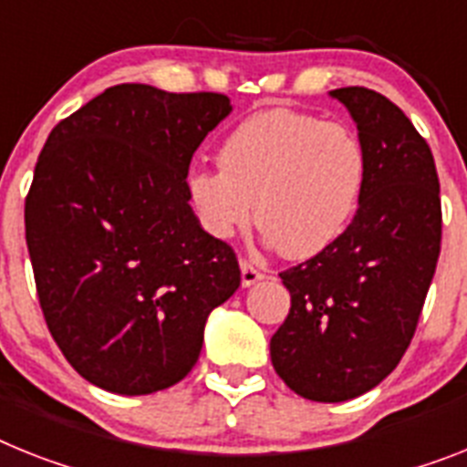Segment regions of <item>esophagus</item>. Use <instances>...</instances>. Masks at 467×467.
Segmentation results:
<instances>
[{
    "label": "esophagus",
    "mask_w": 467,
    "mask_h": 467,
    "mask_svg": "<svg viewBox=\"0 0 467 467\" xmlns=\"http://www.w3.org/2000/svg\"><path fill=\"white\" fill-rule=\"evenodd\" d=\"M240 270H242V287H252L256 285L258 280H264V273L252 264V261H240Z\"/></svg>",
    "instance_id": "esophagus-1"
}]
</instances>
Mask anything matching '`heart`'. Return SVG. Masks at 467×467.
I'll use <instances>...</instances> for the list:
<instances>
[{"label":"heart","mask_w":467,"mask_h":467,"mask_svg":"<svg viewBox=\"0 0 467 467\" xmlns=\"http://www.w3.org/2000/svg\"><path fill=\"white\" fill-rule=\"evenodd\" d=\"M218 159L221 168L187 173L203 230L225 240L254 213L289 258L323 252L347 230L366 178V151L351 128L289 109L242 120Z\"/></svg>","instance_id":"obj_1"}]
</instances>
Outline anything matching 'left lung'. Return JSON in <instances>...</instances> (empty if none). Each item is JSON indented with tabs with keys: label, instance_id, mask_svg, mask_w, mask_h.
<instances>
[{
	"label": "left lung",
	"instance_id": "8db88e82",
	"mask_svg": "<svg viewBox=\"0 0 467 467\" xmlns=\"http://www.w3.org/2000/svg\"><path fill=\"white\" fill-rule=\"evenodd\" d=\"M366 151L354 221L330 246L280 273L292 308L270 339L285 385L348 401L399 366L418 327L441 246L440 178L406 113L375 89L339 88Z\"/></svg>",
	"mask_w": 467,
	"mask_h": 467
}]
</instances>
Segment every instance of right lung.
<instances>
[{"label": "right lung", "instance_id": "1", "mask_svg": "<svg viewBox=\"0 0 467 467\" xmlns=\"http://www.w3.org/2000/svg\"><path fill=\"white\" fill-rule=\"evenodd\" d=\"M230 111L225 94L125 82L47 137L26 197L35 287L66 360L101 389L180 382L209 313L240 287L233 246L187 194L192 156Z\"/></svg>", "mask_w": 467, "mask_h": 467}]
</instances>
